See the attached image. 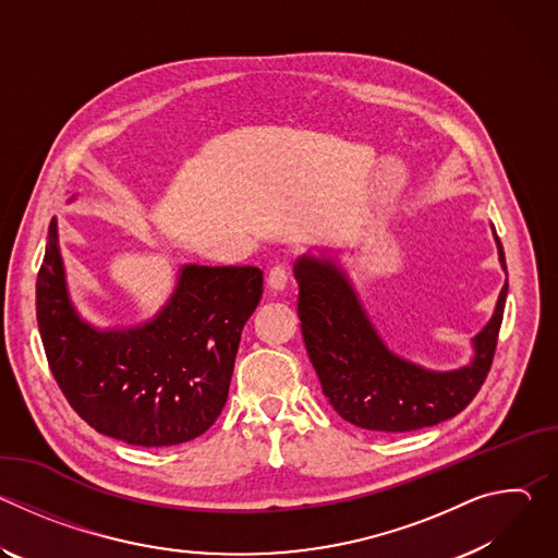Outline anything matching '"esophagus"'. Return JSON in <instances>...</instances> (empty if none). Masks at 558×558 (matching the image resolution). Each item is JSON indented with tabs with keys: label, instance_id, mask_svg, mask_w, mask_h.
Returning <instances> with one entry per match:
<instances>
[{
	"label": "esophagus",
	"instance_id": "34e87169",
	"mask_svg": "<svg viewBox=\"0 0 558 558\" xmlns=\"http://www.w3.org/2000/svg\"><path fill=\"white\" fill-rule=\"evenodd\" d=\"M287 280H289L287 269H284L282 265H278V267H274V269L269 271V276H267V287H269L274 293H280V291L287 287Z\"/></svg>",
	"mask_w": 558,
	"mask_h": 558
}]
</instances>
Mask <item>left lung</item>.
I'll return each instance as SVG.
<instances>
[{"label":"left lung","mask_w":558,"mask_h":558,"mask_svg":"<svg viewBox=\"0 0 558 558\" xmlns=\"http://www.w3.org/2000/svg\"><path fill=\"white\" fill-rule=\"evenodd\" d=\"M499 263L506 256L493 227ZM298 317L308 360L338 415L379 433H409L461 413L490 371L504 320L508 282L488 325L472 338V360L433 371L392 353L336 256L302 254L293 265Z\"/></svg>","instance_id":"8db88e82"}]
</instances>
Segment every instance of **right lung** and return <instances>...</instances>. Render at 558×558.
<instances>
[{"label":"right lung","instance_id":"obj_1","mask_svg":"<svg viewBox=\"0 0 558 558\" xmlns=\"http://www.w3.org/2000/svg\"><path fill=\"white\" fill-rule=\"evenodd\" d=\"M260 295L258 267L183 265L170 300L147 323L99 329L70 298L52 218L37 276V325L78 417L112 439L161 448L196 439L218 420Z\"/></svg>","mask_w":558,"mask_h":558}]
</instances>
